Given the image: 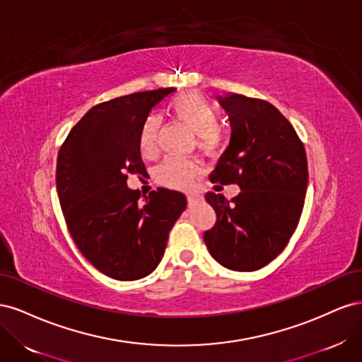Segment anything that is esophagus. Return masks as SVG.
Masks as SVG:
<instances>
[{"mask_svg":"<svg viewBox=\"0 0 362 362\" xmlns=\"http://www.w3.org/2000/svg\"><path fill=\"white\" fill-rule=\"evenodd\" d=\"M185 198H187V204H189L190 206L204 201V196L199 194V193H187V194H185Z\"/></svg>","mask_w":362,"mask_h":362,"instance_id":"34e87169","label":"esophagus"}]
</instances>
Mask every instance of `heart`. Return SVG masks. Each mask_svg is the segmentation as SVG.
Masks as SVG:
<instances>
[{
    "label": "heart",
    "mask_w": 362,
    "mask_h": 362,
    "mask_svg": "<svg viewBox=\"0 0 362 362\" xmlns=\"http://www.w3.org/2000/svg\"><path fill=\"white\" fill-rule=\"evenodd\" d=\"M169 112L175 120L194 131L196 145L201 149L214 151L222 145L223 131L217 127V108L201 93L187 92L175 96L169 103ZM158 128L160 122L154 116L148 117L141 124L137 136V146L141 157L151 158L156 156ZM198 173L199 168L196 163L169 157L156 169V180L166 187L185 190L193 184Z\"/></svg>",
    "instance_id": "1"
}]
</instances>
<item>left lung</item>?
<instances>
[{"label":"left lung","instance_id":"obj_1","mask_svg":"<svg viewBox=\"0 0 362 362\" xmlns=\"http://www.w3.org/2000/svg\"><path fill=\"white\" fill-rule=\"evenodd\" d=\"M221 104L233 133L210 181L237 184L242 192L229 201L221 193L205 194L217 221L204 242L223 267L254 272L275 259L298 228L308 161L296 129L270 103L233 93Z\"/></svg>","mask_w":362,"mask_h":362}]
</instances>
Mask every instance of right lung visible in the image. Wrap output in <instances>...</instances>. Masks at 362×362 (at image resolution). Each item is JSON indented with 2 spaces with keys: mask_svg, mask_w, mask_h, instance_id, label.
Listing matches in <instances>:
<instances>
[{
  "mask_svg": "<svg viewBox=\"0 0 362 362\" xmlns=\"http://www.w3.org/2000/svg\"><path fill=\"white\" fill-rule=\"evenodd\" d=\"M173 87L115 98L92 107L63 141L56 184L64 222L84 258L117 281L148 276L164 255L185 196L169 189L140 193L129 173L146 172L137 146L141 124Z\"/></svg>",
  "mask_w": 362,
  "mask_h": 362,
  "instance_id": "1",
  "label": "right lung"
}]
</instances>
